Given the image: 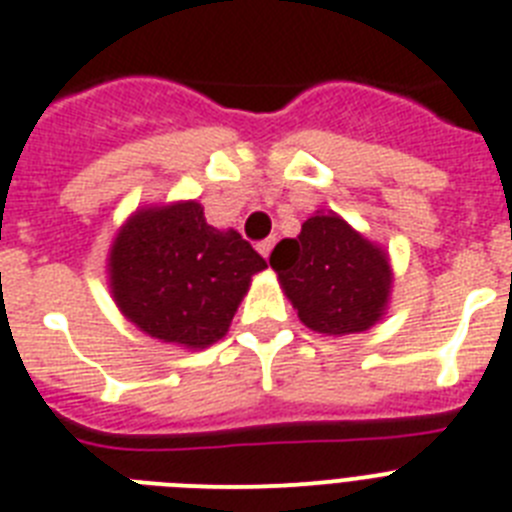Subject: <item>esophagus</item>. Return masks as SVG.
I'll list each match as a JSON object with an SVG mask.
<instances>
[{
    "instance_id": "obj_1",
    "label": "esophagus",
    "mask_w": 512,
    "mask_h": 512,
    "mask_svg": "<svg viewBox=\"0 0 512 512\" xmlns=\"http://www.w3.org/2000/svg\"><path fill=\"white\" fill-rule=\"evenodd\" d=\"M273 244H276V239L270 236V239H265V242L257 244V252H260V255H263L265 260H268V257H270V249H273Z\"/></svg>"
}]
</instances>
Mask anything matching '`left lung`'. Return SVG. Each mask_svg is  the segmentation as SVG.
<instances>
[{
    "label": "left lung",
    "mask_w": 512,
    "mask_h": 512,
    "mask_svg": "<svg viewBox=\"0 0 512 512\" xmlns=\"http://www.w3.org/2000/svg\"><path fill=\"white\" fill-rule=\"evenodd\" d=\"M270 268L299 321L318 334L368 331L389 305V255L331 210H318L302 223L297 239L276 244Z\"/></svg>",
    "instance_id": "left-lung-1"
}]
</instances>
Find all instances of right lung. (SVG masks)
Segmentation results:
<instances>
[{
	"label": "right lung",
	"mask_w": 512,
	"mask_h": 512,
	"mask_svg": "<svg viewBox=\"0 0 512 512\" xmlns=\"http://www.w3.org/2000/svg\"><path fill=\"white\" fill-rule=\"evenodd\" d=\"M265 268L234 228L210 226L194 199L136 210L107 257L120 313L152 339L186 350L226 336L252 276Z\"/></svg>",
	"instance_id": "right-lung-1"
}]
</instances>
